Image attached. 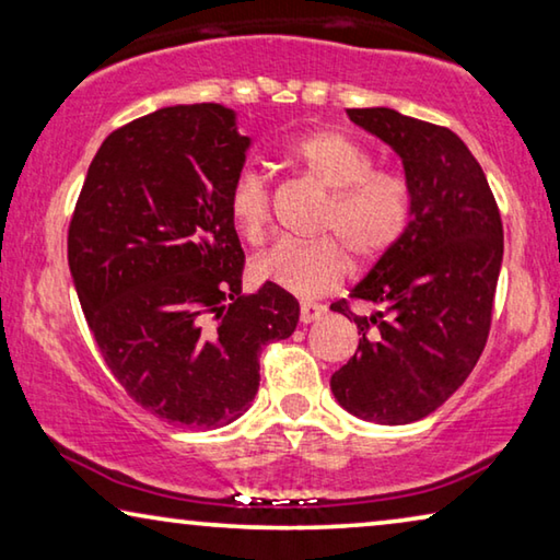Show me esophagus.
<instances>
[{
  "label": "esophagus",
  "mask_w": 560,
  "mask_h": 560,
  "mask_svg": "<svg viewBox=\"0 0 560 560\" xmlns=\"http://www.w3.org/2000/svg\"><path fill=\"white\" fill-rule=\"evenodd\" d=\"M323 315H325V307L323 305H313V303L300 305V323H303V325L320 320Z\"/></svg>",
  "instance_id": "esophagus-1"
}]
</instances>
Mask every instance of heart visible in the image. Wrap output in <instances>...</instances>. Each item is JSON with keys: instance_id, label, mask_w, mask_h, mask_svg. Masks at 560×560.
<instances>
[{"instance_id": "1", "label": "heart", "mask_w": 560, "mask_h": 560, "mask_svg": "<svg viewBox=\"0 0 560 560\" xmlns=\"http://www.w3.org/2000/svg\"><path fill=\"white\" fill-rule=\"evenodd\" d=\"M285 160L328 192L320 232H330L360 262L375 260L408 225L410 195L393 172H373V154L348 135L323 130L292 142ZM230 218L245 240H262L270 222V192L255 172H240L228 195ZM348 257L330 237L278 243L255 257L253 275L300 300H315L346 278Z\"/></svg>"}]
</instances>
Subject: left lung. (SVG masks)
Masks as SVG:
<instances>
[{
	"instance_id": "8db88e82",
	"label": "left lung",
	"mask_w": 560,
	"mask_h": 560,
	"mask_svg": "<svg viewBox=\"0 0 560 560\" xmlns=\"http://www.w3.org/2000/svg\"><path fill=\"white\" fill-rule=\"evenodd\" d=\"M348 117L400 158L410 220L350 290L375 313H350L348 300L330 305L363 335L330 390L352 416L406 425L441 408L486 348L503 262L501 212L478 160L448 127L390 107Z\"/></svg>"
}]
</instances>
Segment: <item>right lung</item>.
<instances>
[{
    "instance_id": "add662e5",
    "label": "right lung",
    "mask_w": 560,
    "mask_h": 560,
    "mask_svg": "<svg viewBox=\"0 0 560 560\" xmlns=\"http://www.w3.org/2000/svg\"><path fill=\"white\" fill-rule=\"evenodd\" d=\"M250 137L235 109L162 107L112 132L94 154L67 257L112 375L172 425L212 430L250 408L262 346L300 317L290 292L243 295L245 253L228 195Z\"/></svg>"
}]
</instances>
